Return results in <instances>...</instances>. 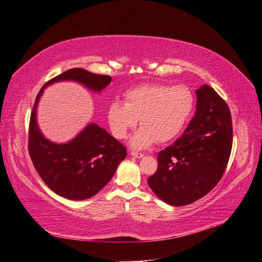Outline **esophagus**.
<instances>
[{
	"mask_svg": "<svg viewBox=\"0 0 262 262\" xmlns=\"http://www.w3.org/2000/svg\"><path fill=\"white\" fill-rule=\"evenodd\" d=\"M130 155H132L133 157H135V158H138V159L142 158V157L144 156L142 152H138V151H132V152H130Z\"/></svg>",
	"mask_w": 262,
	"mask_h": 262,
	"instance_id": "obj_1",
	"label": "esophagus"
}]
</instances>
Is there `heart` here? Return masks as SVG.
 Wrapping results in <instances>:
<instances>
[{
    "instance_id": "heart-1",
    "label": "heart",
    "mask_w": 262,
    "mask_h": 262,
    "mask_svg": "<svg viewBox=\"0 0 262 262\" xmlns=\"http://www.w3.org/2000/svg\"><path fill=\"white\" fill-rule=\"evenodd\" d=\"M124 103L114 101L107 108L112 134L124 139L139 119L141 127L130 138L133 148L143 149L155 141L167 142L183 128L193 113L195 98L186 86L149 84L135 87L124 95Z\"/></svg>"
}]
</instances>
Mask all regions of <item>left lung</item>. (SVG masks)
<instances>
[{
    "instance_id": "obj_1",
    "label": "left lung",
    "mask_w": 262,
    "mask_h": 262,
    "mask_svg": "<svg viewBox=\"0 0 262 262\" xmlns=\"http://www.w3.org/2000/svg\"><path fill=\"white\" fill-rule=\"evenodd\" d=\"M196 113L182 136L158 154V168L147 179L165 203L183 206L204 197L228 165L233 127L230 108L208 85L196 91Z\"/></svg>"
}]
</instances>
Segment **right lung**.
Returning <instances> with one entry per match:
<instances>
[{
	"label": "right lung",
	"mask_w": 262,
	"mask_h": 262,
	"mask_svg": "<svg viewBox=\"0 0 262 262\" xmlns=\"http://www.w3.org/2000/svg\"><path fill=\"white\" fill-rule=\"evenodd\" d=\"M62 81L77 82L101 93L112 77L73 68L48 81L39 92L30 116L28 149L32 163L46 185L69 200L89 199L105 186L126 158V148L96 123L87 124L74 139L56 143L45 138L37 121L39 101L47 86Z\"/></svg>",
	"instance_id": "1"
}]
</instances>
